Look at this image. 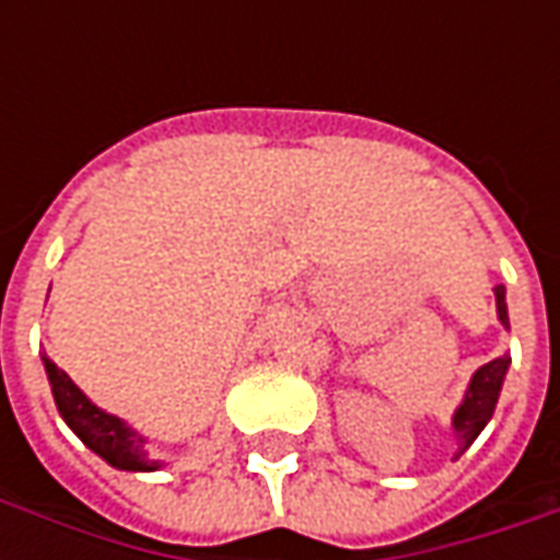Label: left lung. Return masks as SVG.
<instances>
[{
    "label": "left lung",
    "instance_id": "1",
    "mask_svg": "<svg viewBox=\"0 0 560 560\" xmlns=\"http://www.w3.org/2000/svg\"><path fill=\"white\" fill-rule=\"evenodd\" d=\"M494 300H498V317H501V324L510 327V324H506L504 288H494ZM506 365H510V357H498L492 363L480 365L477 375L470 377L468 396H465L462 408H458L456 417H453L458 441H462V450H458V453H465V450L474 444V438L482 432V425L492 420L494 405H498V393H501V384H504Z\"/></svg>",
    "mask_w": 560,
    "mask_h": 560
}]
</instances>
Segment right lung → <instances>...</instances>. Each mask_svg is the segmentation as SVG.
Wrapping results in <instances>:
<instances>
[{"label":"right lung","instance_id":"add662e5","mask_svg":"<svg viewBox=\"0 0 560 560\" xmlns=\"http://www.w3.org/2000/svg\"><path fill=\"white\" fill-rule=\"evenodd\" d=\"M44 369L50 377L54 387L56 408L62 413V420L74 429L83 444L90 446L92 453H98L104 462H110L119 470H155L159 462H149L147 450H143V438L138 432H131L126 422L119 417L104 413L102 408H95L78 384L59 369V365L44 357Z\"/></svg>","mask_w":560,"mask_h":560}]
</instances>
